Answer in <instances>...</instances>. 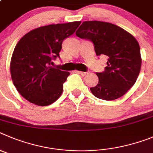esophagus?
Wrapping results in <instances>:
<instances>
[{
    "mask_svg": "<svg viewBox=\"0 0 153 153\" xmlns=\"http://www.w3.org/2000/svg\"><path fill=\"white\" fill-rule=\"evenodd\" d=\"M78 72L79 74H81V75H82V76H85V75H88V72H86V71H78Z\"/></svg>",
    "mask_w": 153,
    "mask_h": 153,
    "instance_id": "esophagus-1",
    "label": "esophagus"
}]
</instances>
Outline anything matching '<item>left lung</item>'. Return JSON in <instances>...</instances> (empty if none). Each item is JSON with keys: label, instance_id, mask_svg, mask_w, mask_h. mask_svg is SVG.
I'll list each match as a JSON object with an SVG mask.
<instances>
[{"label": "left lung", "instance_id": "left-lung-1", "mask_svg": "<svg viewBox=\"0 0 153 153\" xmlns=\"http://www.w3.org/2000/svg\"><path fill=\"white\" fill-rule=\"evenodd\" d=\"M76 36L91 40L97 56L108 57L107 66L98 73V84L91 88L97 98L113 100L124 95L137 81L141 68V55L138 42L133 35L113 23L85 21Z\"/></svg>", "mask_w": 153, "mask_h": 153}]
</instances>
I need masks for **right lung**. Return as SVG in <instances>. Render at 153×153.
<instances>
[{"instance_id":"obj_1","label":"right lung","mask_w":153,"mask_h":153,"mask_svg":"<svg viewBox=\"0 0 153 153\" xmlns=\"http://www.w3.org/2000/svg\"><path fill=\"white\" fill-rule=\"evenodd\" d=\"M81 21L44 26L27 33L15 46L10 75L16 90L38 106L53 104L61 96L70 75L51 66L59 58L63 40L75 32Z\"/></svg>"}]
</instances>
